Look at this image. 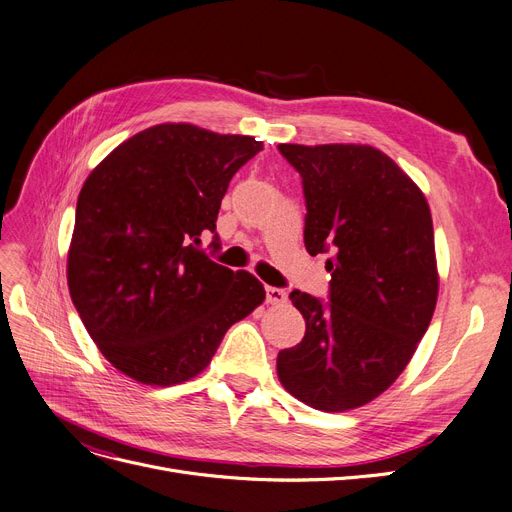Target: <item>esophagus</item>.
<instances>
[{"label":"esophagus","mask_w":512,"mask_h":512,"mask_svg":"<svg viewBox=\"0 0 512 512\" xmlns=\"http://www.w3.org/2000/svg\"><path fill=\"white\" fill-rule=\"evenodd\" d=\"M265 297H268V303H272V305H280L286 301V293L282 291V288H276V286L265 288Z\"/></svg>","instance_id":"esophagus-1"}]
</instances>
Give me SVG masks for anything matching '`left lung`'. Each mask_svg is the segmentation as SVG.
I'll use <instances>...</instances> for the list:
<instances>
[{"label": "left lung", "mask_w": 512, "mask_h": 512, "mask_svg": "<svg viewBox=\"0 0 512 512\" xmlns=\"http://www.w3.org/2000/svg\"><path fill=\"white\" fill-rule=\"evenodd\" d=\"M305 196V249L330 253L328 301L291 293L305 337L278 353V379L303 404L343 412L404 372L437 303L425 194L385 152L362 144H280Z\"/></svg>", "instance_id": "obj_1"}]
</instances>
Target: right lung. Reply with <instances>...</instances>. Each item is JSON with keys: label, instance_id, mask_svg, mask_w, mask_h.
<instances>
[{"label": "right lung", "instance_id": "add662e5", "mask_svg": "<svg viewBox=\"0 0 512 512\" xmlns=\"http://www.w3.org/2000/svg\"><path fill=\"white\" fill-rule=\"evenodd\" d=\"M263 150L251 136L190 123L148 127L87 177L66 263L71 299L104 358L169 387L203 372L228 328L263 303V284L198 249L232 175Z\"/></svg>", "mask_w": 512, "mask_h": 512}]
</instances>
